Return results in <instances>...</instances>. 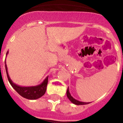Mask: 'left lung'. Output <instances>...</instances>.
I'll return each instance as SVG.
<instances>
[{
    "mask_svg": "<svg viewBox=\"0 0 123 123\" xmlns=\"http://www.w3.org/2000/svg\"><path fill=\"white\" fill-rule=\"evenodd\" d=\"M66 95H67V97L68 98V99L71 101V103H73V104H75V105H87V104H89L90 103V102H82V101H80L77 99H75L71 95V94L69 92V87L68 88L67 92H66Z\"/></svg>",
    "mask_w": 123,
    "mask_h": 123,
    "instance_id": "8db88e82",
    "label": "left lung"
}]
</instances>
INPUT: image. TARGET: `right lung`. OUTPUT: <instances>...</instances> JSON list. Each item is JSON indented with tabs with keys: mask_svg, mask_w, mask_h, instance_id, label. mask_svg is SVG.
<instances>
[{
	"mask_svg": "<svg viewBox=\"0 0 123 123\" xmlns=\"http://www.w3.org/2000/svg\"><path fill=\"white\" fill-rule=\"evenodd\" d=\"M7 54H8V51L7 52L6 55H7ZM5 66H6V71L7 77L9 82L13 87V89L20 96H22V97L29 99H36L44 95L46 90L48 77H46L43 80V82L37 86H28V87L20 86L14 83L10 79V77L9 76L8 71H7V65L6 64V61H5Z\"/></svg>",
	"mask_w": 123,
	"mask_h": 123,
	"instance_id": "1",
	"label": "right lung"
}]
</instances>
